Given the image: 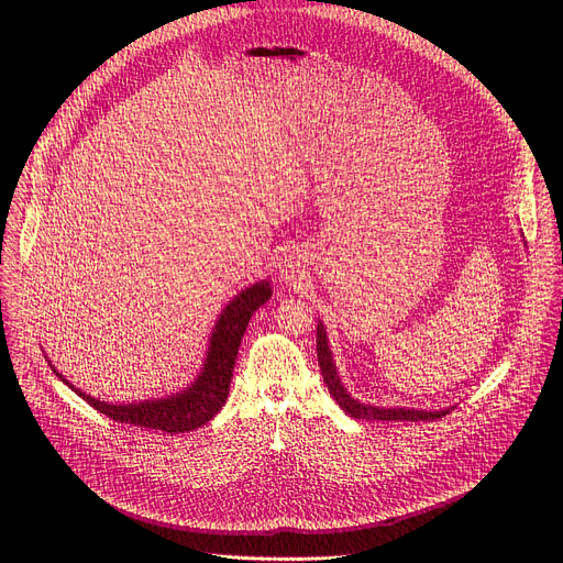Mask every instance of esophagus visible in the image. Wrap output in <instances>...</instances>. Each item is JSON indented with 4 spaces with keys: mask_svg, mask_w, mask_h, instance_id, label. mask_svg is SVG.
Instances as JSON below:
<instances>
[{
    "mask_svg": "<svg viewBox=\"0 0 563 563\" xmlns=\"http://www.w3.org/2000/svg\"><path fill=\"white\" fill-rule=\"evenodd\" d=\"M280 274H283L285 280H287V278H294V266H291V264H285L283 269H280Z\"/></svg>",
    "mask_w": 563,
    "mask_h": 563,
    "instance_id": "esophagus-1",
    "label": "esophagus"
}]
</instances>
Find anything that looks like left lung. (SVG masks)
I'll use <instances>...</instances> for the list:
<instances>
[{
	"mask_svg": "<svg viewBox=\"0 0 563 563\" xmlns=\"http://www.w3.org/2000/svg\"><path fill=\"white\" fill-rule=\"evenodd\" d=\"M317 358H319V367H321V376L323 383L329 386L331 397L340 404V408L346 412V416L356 418V420H386V422H401V420H438L442 416H448L450 410H416V408H383V406H369V404H361L358 399H353L338 376L333 356H331V346H329V338L327 331H323V323H317Z\"/></svg>",
	"mask_w": 563,
	"mask_h": 563,
	"instance_id": "1",
	"label": "left lung"
}]
</instances>
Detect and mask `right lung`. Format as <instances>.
<instances>
[{
  "label": "right lung",
  "instance_id": "1",
  "mask_svg": "<svg viewBox=\"0 0 563 563\" xmlns=\"http://www.w3.org/2000/svg\"><path fill=\"white\" fill-rule=\"evenodd\" d=\"M272 294L274 289L266 280L255 283L246 287L242 294H236V297L223 308L217 321L210 338V346H207V358L198 378L187 390L175 393L164 399H147L139 404H107L73 388V383H68L52 365L49 367L84 401H88L96 410H100L102 416L115 422L166 431V433L194 431L210 422L225 404L236 351H240L249 321L260 306H264L272 299Z\"/></svg>",
  "mask_w": 563,
  "mask_h": 563
}]
</instances>
